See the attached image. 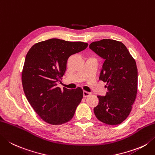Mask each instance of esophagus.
I'll return each mask as SVG.
<instances>
[{
    "label": "esophagus",
    "mask_w": 155,
    "mask_h": 155,
    "mask_svg": "<svg viewBox=\"0 0 155 155\" xmlns=\"http://www.w3.org/2000/svg\"><path fill=\"white\" fill-rule=\"evenodd\" d=\"M90 95H91L90 93L87 92V91H83V96H84V97H89Z\"/></svg>",
    "instance_id": "1"
}]
</instances>
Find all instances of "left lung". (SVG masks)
<instances>
[{"label": "left lung", "instance_id": "left-lung-1", "mask_svg": "<svg viewBox=\"0 0 155 155\" xmlns=\"http://www.w3.org/2000/svg\"><path fill=\"white\" fill-rule=\"evenodd\" d=\"M89 48L105 61L99 80L106 83V96H99L94 108L97 118L107 125H118L131 112L137 95L138 70L136 61L123 43L110 39L93 41Z\"/></svg>", "mask_w": 155, "mask_h": 155}]
</instances>
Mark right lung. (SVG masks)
<instances>
[{
	"mask_svg": "<svg viewBox=\"0 0 155 155\" xmlns=\"http://www.w3.org/2000/svg\"><path fill=\"white\" fill-rule=\"evenodd\" d=\"M88 46L83 41L52 38L36 43L27 52L21 80L27 101L41 119L60 125L73 117L83 97L81 87H57L64 74L68 58Z\"/></svg>",
	"mask_w": 155,
	"mask_h": 155,
	"instance_id": "1",
	"label": "right lung"
}]
</instances>
